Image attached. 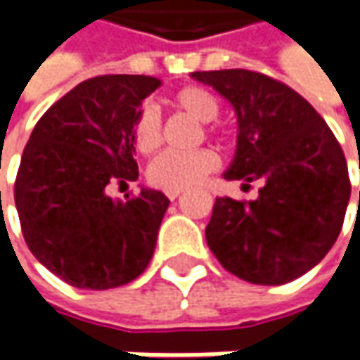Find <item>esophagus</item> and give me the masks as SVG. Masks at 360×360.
<instances>
[{
  "instance_id": "obj_1",
  "label": "esophagus",
  "mask_w": 360,
  "mask_h": 360,
  "mask_svg": "<svg viewBox=\"0 0 360 360\" xmlns=\"http://www.w3.org/2000/svg\"><path fill=\"white\" fill-rule=\"evenodd\" d=\"M180 194H182V190H168V192H166V196H168L170 200H176Z\"/></svg>"
}]
</instances>
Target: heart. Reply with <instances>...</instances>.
<instances>
[{"label": "heart", "instance_id": "obj_1", "mask_svg": "<svg viewBox=\"0 0 360 360\" xmlns=\"http://www.w3.org/2000/svg\"><path fill=\"white\" fill-rule=\"evenodd\" d=\"M172 104L188 114L196 122L208 124L218 116L220 105L218 100L208 90L200 86H188L176 91L172 98ZM214 128H208L212 131ZM131 140L134 148L140 154H152L158 150L162 142V124H160L158 112L152 105H144L131 126ZM220 166V158L214 150L200 148L186 154H176L166 152L160 154L158 158L152 160L148 166V182L160 190H184V188L196 186L208 174H212Z\"/></svg>", "mask_w": 360, "mask_h": 360}]
</instances>
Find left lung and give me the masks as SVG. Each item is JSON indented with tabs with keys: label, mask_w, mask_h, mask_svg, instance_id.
I'll list each match as a JSON object with an SVG mask.
<instances>
[{
	"label": "left lung",
	"mask_w": 360,
	"mask_h": 360,
	"mask_svg": "<svg viewBox=\"0 0 360 360\" xmlns=\"http://www.w3.org/2000/svg\"><path fill=\"white\" fill-rule=\"evenodd\" d=\"M226 98L238 120L226 180H260L250 202L216 198L206 242L242 281L276 286L316 266L339 238L351 198L335 134L300 94L250 70L194 72Z\"/></svg>",
	"instance_id": "1"
}]
</instances>
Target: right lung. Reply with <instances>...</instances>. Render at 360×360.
<instances>
[{
    "label": "right lung",
    "mask_w": 360,
    "mask_h": 360,
    "mask_svg": "<svg viewBox=\"0 0 360 360\" xmlns=\"http://www.w3.org/2000/svg\"><path fill=\"white\" fill-rule=\"evenodd\" d=\"M152 76H98L77 84L35 124L15 178V208L32 255L63 283L105 290L150 264L170 200L142 188L112 200V182L138 180L131 126Z\"/></svg>",
    "instance_id": "obj_1"
}]
</instances>
